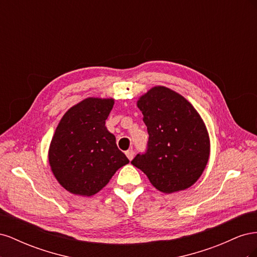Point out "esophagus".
Instances as JSON below:
<instances>
[{"instance_id":"1","label":"esophagus","mask_w":257,"mask_h":257,"mask_svg":"<svg viewBox=\"0 0 257 257\" xmlns=\"http://www.w3.org/2000/svg\"><path fill=\"white\" fill-rule=\"evenodd\" d=\"M125 154H126V157H127V159L130 160V161H132L133 160V158H134V151L133 150H127V151H125Z\"/></svg>"}]
</instances>
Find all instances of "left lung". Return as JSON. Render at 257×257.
<instances>
[{
  "label": "left lung",
  "mask_w": 257,
  "mask_h": 257,
  "mask_svg": "<svg viewBox=\"0 0 257 257\" xmlns=\"http://www.w3.org/2000/svg\"><path fill=\"white\" fill-rule=\"evenodd\" d=\"M149 134L148 150L132 164L155 189L172 194L189 189L207 166L210 138L195 108L176 91L155 85L137 100Z\"/></svg>",
  "instance_id": "8db88e82"
}]
</instances>
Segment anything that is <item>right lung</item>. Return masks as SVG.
Returning <instances> with one entry per match:
<instances>
[{
    "label": "right lung",
    "mask_w": 257,
    "mask_h": 257,
    "mask_svg": "<svg viewBox=\"0 0 257 257\" xmlns=\"http://www.w3.org/2000/svg\"><path fill=\"white\" fill-rule=\"evenodd\" d=\"M113 98L87 97L62 116L52 136L48 161L53 176L75 195L92 196L130 162L105 126Z\"/></svg>",
    "instance_id": "right-lung-1"
}]
</instances>
